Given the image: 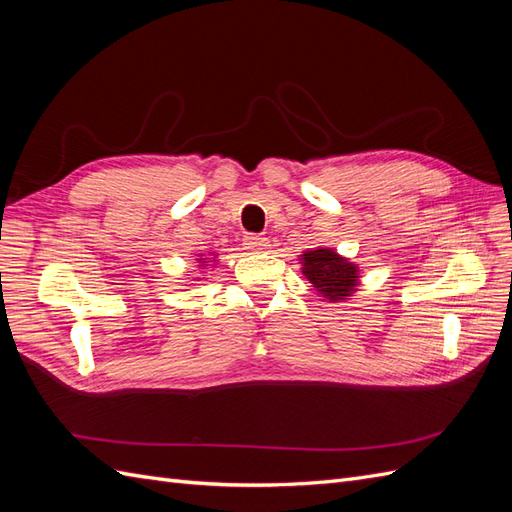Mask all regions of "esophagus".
<instances>
[{
  "mask_svg": "<svg viewBox=\"0 0 512 512\" xmlns=\"http://www.w3.org/2000/svg\"><path fill=\"white\" fill-rule=\"evenodd\" d=\"M243 245H245V250H250V252H265V250H269V239L250 232V235L243 237Z\"/></svg>",
  "mask_w": 512,
  "mask_h": 512,
  "instance_id": "esophagus-1",
  "label": "esophagus"
}]
</instances>
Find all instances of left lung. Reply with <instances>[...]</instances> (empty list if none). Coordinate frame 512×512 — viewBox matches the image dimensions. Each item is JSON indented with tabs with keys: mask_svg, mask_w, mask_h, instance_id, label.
<instances>
[{
	"mask_svg": "<svg viewBox=\"0 0 512 512\" xmlns=\"http://www.w3.org/2000/svg\"><path fill=\"white\" fill-rule=\"evenodd\" d=\"M303 273L318 292L331 301L350 297L356 286V267L333 250H314L303 254Z\"/></svg>",
	"mask_w": 512,
	"mask_h": 512,
	"instance_id": "obj_1",
	"label": "left lung"
}]
</instances>
